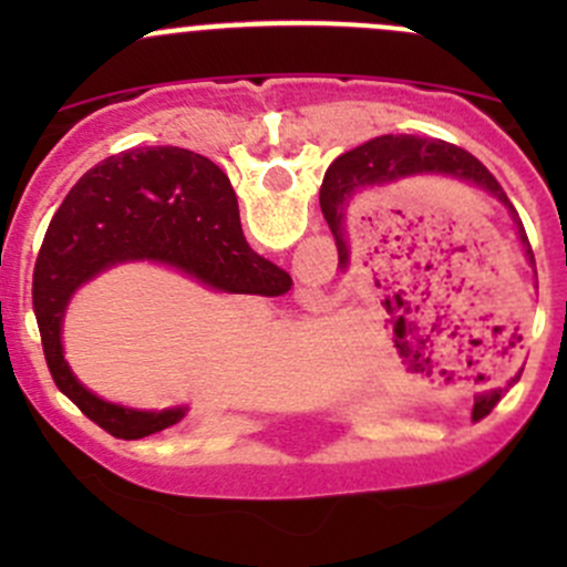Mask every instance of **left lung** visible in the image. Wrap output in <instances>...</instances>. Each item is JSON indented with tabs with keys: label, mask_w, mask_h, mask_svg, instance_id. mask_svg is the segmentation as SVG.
<instances>
[{
	"label": "left lung",
	"mask_w": 567,
	"mask_h": 567,
	"mask_svg": "<svg viewBox=\"0 0 567 567\" xmlns=\"http://www.w3.org/2000/svg\"><path fill=\"white\" fill-rule=\"evenodd\" d=\"M411 175H442L453 177V181L463 183V186L474 188V192H483L485 197L496 199L499 205H505V210L511 214L513 227H516V236L522 241L524 257L532 268H535V255L527 241V233H524L522 219H518L516 208L507 199V194L502 192V186L496 183V177L458 145H450L442 140H420V136L411 134H384L375 136V140L364 142V145L353 147V151L342 153L334 162L329 164L323 175V186H320V208H323L326 221H329L331 233H334L337 251H340V260H348V236H346V216L348 208L362 197L364 192L375 186H386V183L400 181V177ZM502 398V390H494L485 398H480L483 403H488V409H494L496 400ZM477 409V405H474Z\"/></svg>",
	"instance_id": "1"
}]
</instances>
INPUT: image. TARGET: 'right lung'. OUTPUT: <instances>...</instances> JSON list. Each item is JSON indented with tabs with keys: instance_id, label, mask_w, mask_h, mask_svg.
Returning <instances> with one entry per match:
<instances>
[{
	"instance_id": "1",
	"label": "right lung",
	"mask_w": 567,
	"mask_h": 567,
	"mask_svg": "<svg viewBox=\"0 0 567 567\" xmlns=\"http://www.w3.org/2000/svg\"><path fill=\"white\" fill-rule=\"evenodd\" d=\"M123 262H156L208 290L279 296L290 274L244 238L230 177L183 147H134L95 164L56 208L38 251L32 305L51 379L84 416L117 439L173 427L188 405L131 409L99 398L65 359L62 323L73 293Z\"/></svg>"
}]
</instances>
